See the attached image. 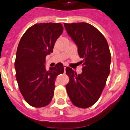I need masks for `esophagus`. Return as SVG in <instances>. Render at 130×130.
<instances>
[{
  "mask_svg": "<svg viewBox=\"0 0 130 130\" xmlns=\"http://www.w3.org/2000/svg\"><path fill=\"white\" fill-rule=\"evenodd\" d=\"M67 68V66L66 65H64V70H66V68Z\"/></svg>",
  "mask_w": 130,
  "mask_h": 130,
  "instance_id": "esophagus-1",
  "label": "esophagus"
}]
</instances>
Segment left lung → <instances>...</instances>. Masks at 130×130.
Listing matches in <instances>:
<instances>
[{"mask_svg": "<svg viewBox=\"0 0 130 130\" xmlns=\"http://www.w3.org/2000/svg\"><path fill=\"white\" fill-rule=\"evenodd\" d=\"M67 33L78 47L82 59V73L77 74L71 68H66L69 82L67 92L72 103L87 108L99 100L110 73L111 56L108 43L103 35L87 23H64Z\"/></svg>", "mask_w": 130, "mask_h": 130, "instance_id": "8db88e82", "label": "left lung"}]
</instances>
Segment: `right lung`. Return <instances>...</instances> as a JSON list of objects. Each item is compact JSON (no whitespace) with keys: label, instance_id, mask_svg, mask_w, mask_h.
Returning a JSON list of instances; mask_svg holds the SVG:
<instances>
[{"label":"right lung","instance_id":"1","mask_svg":"<svg viewBox=\"0 0 130 130\" xmlns=\"http://www.w3.org/2000/svg\"><path fill=\"white\" fill-rule=\"evenodd\" d=\"M62 31L61 23H39L28 28L20 40L14 64L16 79L22 95L33 107H45L51 102L56 78L64 73L61 62L48 71L45 65Z\"/></svg>","mask_w":130,"mask_h":130}]
</instances>
